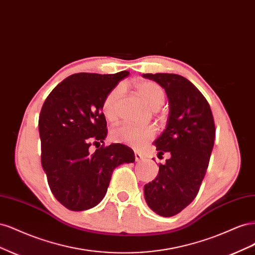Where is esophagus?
Segmentation results:
<instances>
[{
  "label": "esophagus",
  "mask_w": 255,
  "mask_h": 255,
  "mask_svg": "<svg viewBox=\"0 0 255 255\" xmlns=\"http://www.w3.org/2000/svg\"><path fill=\"white\" fill-rule=\"evenodd\" d=\"M142 158H143V155H142V154L136 151V152H135V160H136V161H140Z\"/></svg>",
  "instance_id": "obj_1"
}]
</instances>
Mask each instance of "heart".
Returning <instances> with one entry per match:
<instances>
[{"label": "heart", "instance_id": "b5f03b06", "mask_svg": "<svg viewBox=\"0 0 255 255\" xmlns=\"http://www.w3.org/2000/svg\"><path fill=\"white\" fill-rule=\"evenodd\" d=\"M135 88L152 110L156 111L164 104L166 98L165 90L157 83L139 81L135 83ZM123 94H125V87L118 85L106 95L102 104V112L107 121L113 122L118 118L119 103ZM154 136H155V130L152 127H134L128 123L116 127L111 130V139L114 142L129 144L135 148H140L150 142Z\"/></svg>", "mask_w": 255, "mask_h": 255}]
</instances>
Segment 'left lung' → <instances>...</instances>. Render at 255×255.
Listing matches in <instances>:
<instances>
[{
    "mask_svg": "<svg viewBox=\"0 0 255 255\" xmlns=\"http://www.w3.org/2000/svg\"><path fill=\"white\" fill-rule=\"evenodd\" d=\"M142 76L160 85L169 101L166 128L154 141L158 156L168 153L169 158L158 165L155 179L144 185V199L154 213L171 217L198 195L214 146V118L204 96L184 76L173 73Z\"/></svg>",
    "mask_w": 255,
    "mask_h": 255,
    "instance_id": "1",
    "label": "left lung"
}]
</instances>
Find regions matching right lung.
Here are the masks:
<instances>
[{"mask_svg": "<svg viewBox=\"0 0 255 255\" xmlns=\"http://www.w3.org/2000/svg\"><path fill=\"white\" fill-rule=\"evenodd\" d=\"M128 74H72L42 105L38 122L41 165L52 194L68 210L80 212L98 205L114 169L135 161L133 150L126 144L99 146L107 136L104 99ZM92 143L98 148L94 153L89 151Z\"/></svg>", "mask_w": 255, "mask_h": 255, "instance_id": "1", "label": "right lung"}]
</instances>
